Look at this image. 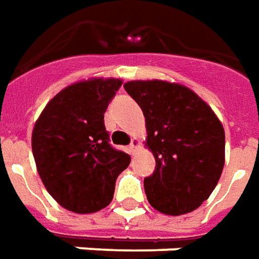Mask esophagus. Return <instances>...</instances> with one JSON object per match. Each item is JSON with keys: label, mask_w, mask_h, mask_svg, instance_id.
<instances>
[{"label": "esophagus", "mask_w": 259, "mask_h": 259, "mask_svg": "<svg viewBox=\"0 0 259 259\" xmlns=\"http://www.w3.org/2000/svg\"><path fill=\"white\" fill-rule=\"evenodd\" d=\"M141 142L138 138H134L133 141H131V144H130V151H131V153H135L137 151H138V148H140Z\"/></svg>", "instance_id": "1"}]
</instances>
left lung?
<instances>
[{
	"instance_id": "obj_1",
	"label": "left lung",
	"mask_w": 259,
	"mask_h": 259,
	"mask_svg": "<svg viewBox=\"0 0 259 259\" xmlns=\"http://www.w3.org/2000/svg\"><path fill=\"white\" fill-rule=\"evenodd\" d=\"M145 117V145L155 172L145 178L149 204L167 215L190 213L214 190L224 167L226 135L206 101L186 85L165 80L124 84Z\"/></svg>"
}]
</instances>
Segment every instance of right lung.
<instances>
[{"instance_id": "1", "label": "right lung", "mask_w": 259, "mask_h": 259, "mask_svg": "<svg viewBox=\"0 0 259 259\" xmlns=\"http://www.w3.org/2000/svg\"><path fill=\"white\" fill-rule=\"evenodd\" d=\"M119 78L67 85L46 104L32 131V152L46 190L62 207L96 213L112 200L115 181L131 158L110 145L104 112Z\"/></svg>"}]
</instances>
